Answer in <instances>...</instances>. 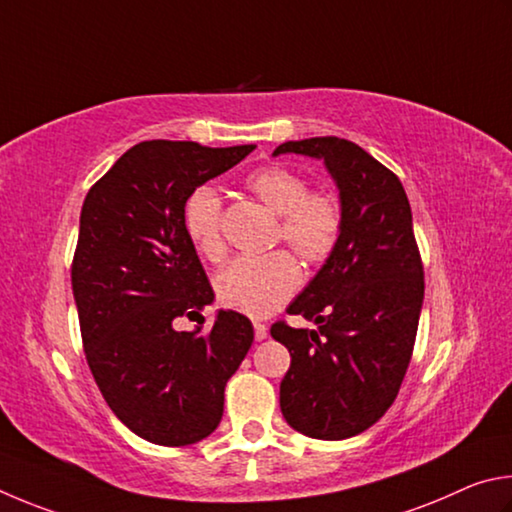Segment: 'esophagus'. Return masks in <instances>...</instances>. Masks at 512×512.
Wrapping results in <instances>:
<instances>
[{
    "instance_id": "34e87169",
    "label": "esophagus",
    "mask_w": 512,
    "mask_h": 512,
    "mask_svg": "<svg viewBox=\"0 0 512 512\" xmlns=\"http://www.w3.org/2000/svg\"><path fill=\"white\" fill-rule=\"evenodd\" d=\"M254 337H256V342H263V339L267 337V326L261 324V321H254Z\"/></svg>"
}]
</instances>
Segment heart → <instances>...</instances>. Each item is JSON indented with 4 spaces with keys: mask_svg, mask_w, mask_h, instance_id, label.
I'll return each instance as SVG.
<instances>
[{
    "mask_svg": "<svg viewBox=\"0 0 512 512\" xmlns=\"http://www.w3.org/2000/svg\"><path fill=\"white\" fill-rule=\"evenodd\" d=\"M245 186L279 218L276 238L301 261L326 263L344 231V206L335 193L310 191L308 179L288 166H263L249 173ZM186 231L209 261L224 254L222 200L215 188H195L184 209ZM301 270L288 251L238 258L215 279L222 306L249 317H267L299 290Z\"/></svg>",
    "mask_w": 512,
    "mask_h": 512,
    "instance_id": "obj_1",
    "label": "heart"
}]
</instances>
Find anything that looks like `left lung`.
<instances>
[{
	"mask_svg": "<svg viewBox=\"0 0 512 512\" xmlns=\"http://www.w3.org/2000/svg\"><path fill=\"white\" fill-rule=\"evenodd\" d=\"M324 159L344 206L339 245L290 315L317 330L276 321L272 337L290 351L281 382L288 425L319 441H342L378 423L396 400L416 344L425 272L411 206L396 173L353 141H285L274 155Z\"/></svg>",
	"mask_w": 512,
	"mask_h": 512,
	"instance_id": "8db88e82",
	"label": "left lung"
}]
</instances>
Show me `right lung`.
I'll return each mask as SVG.
<instances>
[{
    "label": "right lung",
    "mask_w": 512,
    "mask_h": 512,
    "mask_svg": "<svg viewBox=\"0 0 512 512\" xmlns=\"http://www.w3.org/2000/svg\"><path fill=\"white\" fill-rule=\"evenodd\" d=\"M254 148L141 141L83 202L71 288L89 371L114 416L155 445H193L220 425L224 387L254 342L251 321L233 310L206 333L173 328L213 301L186 200Z\"/></svg>",
    "instance_id": "right-lung-1"
}]
</instances>
